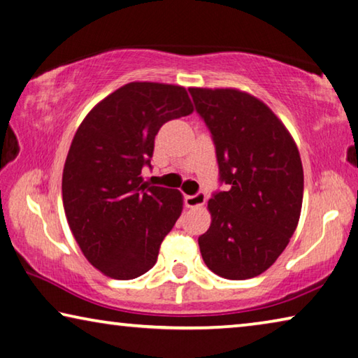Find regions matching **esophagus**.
<instances>
[{
    "label": "esophagus",
    "mask_w": 358,
    "mask_h": 358,
    "mask_svg": "<svg viewBox=\"0 0 358 358\" xmlns=\"http://www.w3.org/2000/svg\"><path fill=\"white\" fill-rule=\"evenodd\" d=\"M206 201V193L198 192L196 195H187L185 196V204L187 208H200Z\"/></svg>",
    "instance_id": "1"
}]
</instances>
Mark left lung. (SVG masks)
Masks as SVG:
<instances>
[{
  "label": "left lung",
  "mask_w": 358,
  "mask_h": 358,
  "mask_svg": "<svg viewBox=\"0 0 358 358\" xmlns=\"http://www.w3.org/2000/svg\"><path fill=\"white\" fill-rule=\"evenodd\" d=\"M213 134L222 182L208 201L201 257L220 278L259 276L295 233L303 203V165L292 134L265 103L238 89L190 87Z\"/></svg>",
  "instance_id": "left-lung-1"
}]
</instances>
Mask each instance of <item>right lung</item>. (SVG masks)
<instances>
[{"label": "right lung", "instance_id": "right-lung-1", "mask_svg": "<svg viewBox=\"0 0 358 358\" xmlns=\"http://www.w3.org/2000/svg\"><path fill=\"white\" fill-rule=\"evenodd\" d=\"M193 113L184 87L130 82L101 99L76 131L63 168L68 225L104 276L128 280L155 265L182 213L179 190L143 182L163 124Z\"/></svg>", "mask_w": 358, "mask_h": 358}]
</instances>
